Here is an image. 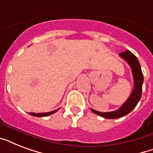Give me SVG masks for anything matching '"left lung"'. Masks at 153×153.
I'll return each instance as SVG.
<instances>
[{
    "instance_id": "obj_1",
    "label": "left lung",
    "mask_w": 153,
    "mask_h": 153,
    "mask_svg": "<svg viewBox=\"0 0 153 153\" xmlns=\"http://www.w3.org/2000/svg\"><path fill=\"white\" fill-rule=\"evenodd\" d=\"M120 57L128 62L132 70V74L133 77V90L131 93L130 96L128 97L125 103L121 105L118 109L113 112H99L94 109H91L92 112L95 114L107 119H115L124 117L129 114L132 110L136 107L137 103L141 98L142 94V85L144 82V76H143L141 68H140V62L138 61L137 58L129 51H126L125 52H121L119 54Z\"/></svg>"
}]
</instances>
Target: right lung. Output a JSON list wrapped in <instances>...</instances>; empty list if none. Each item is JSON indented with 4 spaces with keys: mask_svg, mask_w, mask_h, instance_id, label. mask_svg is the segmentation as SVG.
<instances>
[{
    "mask_svg": "<svg viewBox=\"0 0 153 153\" xmlns=\"http://www.w3.org/2000/svg\"><path fill=\"white\" fill-rule=\"evenodd\" d=\"M59 109H55V110H53V111L51 112H48V113H30V115H32V116H34V117H47V116H49V115H51V114H53L54 113H55L56 111H58Z\"/></svg>",
    "mask_w": 153,
    "mask_h": 153,
    "instance_id": "1",
    "label": "right lung"
}]
</instances>
